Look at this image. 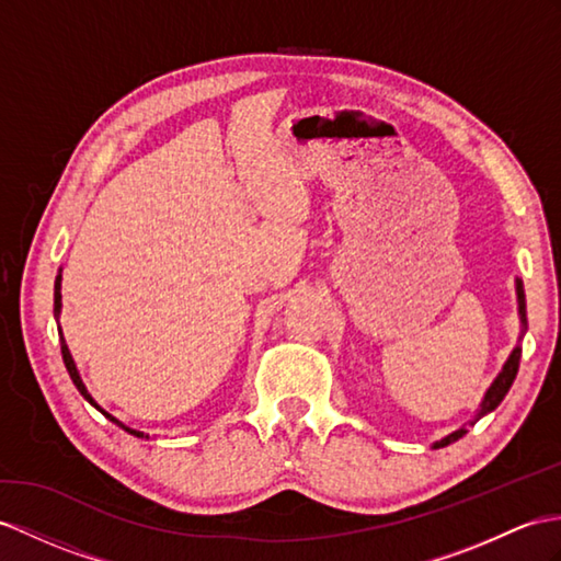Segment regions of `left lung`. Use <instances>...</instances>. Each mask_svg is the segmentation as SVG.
Masks as SVG:
<instances>
[{
	"label": "left lung",
	"instance_id": "8db88e82",
	"mask_svg": "<svg viewBox=\"0 0 561 561\" xmlns=\"http://www.w3.org/2000/svg\"><path fill=\"white\" fill-rule=\"evenodd\" d=\"M516 295H518V313H522V321L526 323V302H524V288H522V283H516ZM518 359H522V347H516V350L510 354V359H507V364H504L502 374L495 378V383L490 386V390L485 392V398H483V402H481V412H478V416L493 412V409L504 400V394L510 392V388H512V383H514V378H516V371H518ZM463 433H467V428H459V431H455V433H449L447 438H443L440 443H435V447H445V445H449V443H455V440L461 438Z\"/></svg>",
	"mask_w": 561,
	"mask_h": 561
}]
</instances>
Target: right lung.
Listing matches in <instances>:
<instances>
[{"mask_svg": "<svg viewBox=\"0 0 561 561\" xmlns=\"http://www.w3.org/2000/svg\"><path fill=\"white\" fill-rule=\"evenodd\" d=\"M54 309H61V276H57V285H54ZM61 354H64V364H66V368H68V376H71V380L76 383V388L80 390V394H83V398L90 402V404H94L92 402V398L88 394V390H85V386H83V380H80V376H78V371H76V364H73V359H71V352H68V347H66V340H64V335H61ZM98 407V404H94ZM100 409V407H98ZM100 412L106 416V419H112V421H116L112 414H106L104 409H100ZM118 423V421H116ZM126 428V426H123ZM128 433H133V435H138V438H145V435L140 433V431H133V428H126Z\"/></svg>", "mask_w": 561, "mask_h": 561, "instance_id": "obj_1", "label": "right lung"}]
</instances>
